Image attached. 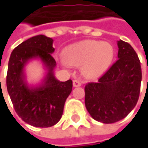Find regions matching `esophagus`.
<instances>
[{
  "label": "esophagus",
  "mask_w": 148,
  "mask_h": 148,
  "mask_svg": "<svg viewBox=\"0 0 148 148\" xmlns=\"http://www.w3.org/2000/svg\"><path fill=\"white\" fill-rule=\"evenodd\" d=\"M73 86H74V87L80 86H81V82H80L79 79H74V81H73Z\"/></svg>",
  "instance_id": "obj_1"
}]
</instances>
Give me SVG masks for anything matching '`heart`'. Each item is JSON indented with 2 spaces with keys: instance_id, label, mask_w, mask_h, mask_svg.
<instances>
[{
  "instance_id": "obj_1",
  "label": "heart",
  "mask_w": 148,
  "mask_h": 148,
  "mask_svg": "<svg viewBox=\"0 0 148 148\" xmlns=\"http://www.w3.org/2000/svg\"><path fill=\"white\" fill-rule=\"evenodd\" d=\"M115 49L111 44L97 40H84L68 46L63 52L65 62L71 66L83 65V72L95 77L111 63Z\"/></svg>"
}]
</instances>
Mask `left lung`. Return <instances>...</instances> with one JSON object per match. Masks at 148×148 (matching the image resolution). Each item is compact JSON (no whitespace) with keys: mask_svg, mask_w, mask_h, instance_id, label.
Wrapping results in <instances>:
<instances>
[{"mask_svg":"<svg viewBox=\"0 0 148 148\" xmlns=\"http://www.w3.org/2000/svg\"><path fill=\"white\" fill-rule=\"evenodd\" d=\"M118 60L99 79L85 86V104L91 116L103 123L126 117L139 99L141 68L132 46L117 42Z\"/></svg>","mask_w":148,"mask_h":148,"instance_id":"left-lung-1","label":"left lung"}]
</instances>
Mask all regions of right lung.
<instances>
[{
    "mask_svg": "<svg viewBox=\"0 0 148 148\" xmlns=\"http://www.w3.org/2000/svg\"><path fill=\"white\" fill-rule=\"evenodd\" d=\"M52 45L53 39L45 35L32 37L15 48L8 62L7 88L15 111L24 122L38 128L51 127L60 121L73 87L71 79L59 81L54 75L56 62L51 56L55 51ZM35 58L42 61L48 73L42 85L30 88L23 68Z\"/></svg>",
    "mask_w": 148,
    "mask_h": 148,
    "instance_id": "add662e5",
    "label": "right lung"
}]
</instances>
